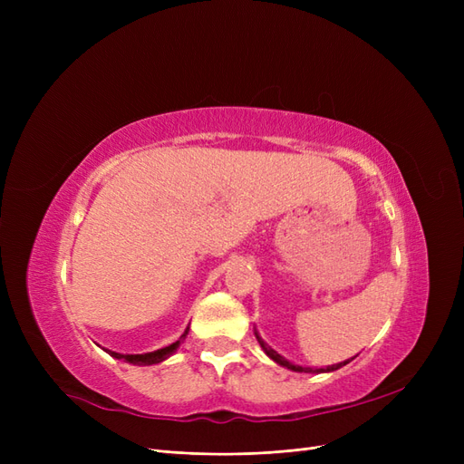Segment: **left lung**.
<instances>
[{
    "mask_svg": "<svg viewBox=\"0 0 464 464\" xmlns=\"http://www.w3.org/2000/svg\"><path fill=\"white\" fill-rule=\"evenodd\" d=\"M256 336H257V341H259V344H261V348L265 350L266 353V356L269 358H273L276 363H280V366H285V368H288V370H294V372H305V373H321V372H334V370H339V368H343V366H346V363L350 362V360H346V362H341V363H336V366H327V368H302V366H294V363H290L288 360H285L283 356L280 354H276L273 348H269L266 346L263 341H261V336L256 333Z\"/></svg>",
    "mask_w": 464,
    "mask_h": 464,
    "instance_id": "1",
    "label": "left lung"
}]
</instances>
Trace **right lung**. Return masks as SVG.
<instances>
[{"label":"right lung","instance_id":"add662e5","mask_svg":"<svg viewBox=\"0 0 464 464\" xmlns=\"http://www.w3.org/2000/svg\"><path fill=\"white\" fill-rule=\"evenodd\" d=\"M189 327L186 329V333L179 336V341L186 339ZM179 341L172 343L170 346H164L160 350H154V353H147V354H118V353H111V350H108L110 356H114L118 360H123V362H130V363H135V366H150V363H159L162 360H166L168 356H170L174 350L179 346Z\"/></svg>","mask_w":464,"mask_h":464}]
</instances>
